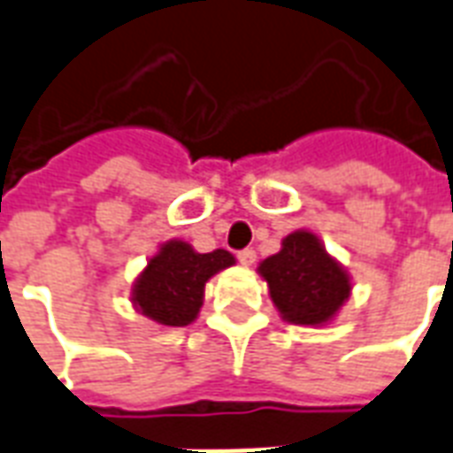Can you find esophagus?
Returning <instances> with one entry per match:
<instances>
[{"instance_id":"esophagus-1","label":"esophagus","mask_w":453,"mask_h":453,"mask_svg":"<svg viewBox=\"0 0 453 453\" xmlns=\"http://www.w3.org/2000/svg\"><path fill=\"white\" fill-rule=\"evenodd\" d=\"M236 257H239L241 265L250 267V265L255 263V250H253V248H243V250H239V253H236Z\"/></svg>"}]
</instances>
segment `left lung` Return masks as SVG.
<instances>
[{"mask_svg":"<svg viewBox=\"0 0 453 453\" xmlns=\"http://www.w3.org/2000/svg\"><path fill=\"white\" fill-rule=\"evenodd\" d=\"M279 312L291 325H322L351 294L349 274L311 231L288 234L281 250L260 265Z\"/></svg>","mask_w":453,"mask_h":453,"instance_id":"8db88e82","label":"left lung"}]
</instances>
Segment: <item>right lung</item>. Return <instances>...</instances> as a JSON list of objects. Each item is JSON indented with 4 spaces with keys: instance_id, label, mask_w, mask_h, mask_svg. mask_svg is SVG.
I'll list each match as a JSON object with an SVG mask.
<instances>
[{
    "instance_id": "1",
    "label": "right lung",
    "mask_w": 453,
    "mask_h": 453,
    "mask_svg": "<svg viewBox=\"0 0 453 453\" xmlns=\"http://www.w3.org/2000/svg\"><path fill=\"white\" fill-rule=\"evenodd\" d=\"M229 265V250L196 253L183 241H166L135 281V308L166 327L190 325L203 305L205 281Z\"/></svg>"
}]
</instances>
